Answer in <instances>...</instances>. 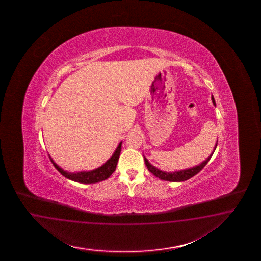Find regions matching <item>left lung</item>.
<instances>
[{
    "mask_svg": "<svg viewBox=\"0 0 261 261\" xmlns=\"http://www.w3.org/2000/svg\"><path fill=\"white\" fill-rule=\"evenodd\" d=\"M213 102L215 105V101H214V96H212ZM217 144L215 145L216 148ZM215 150V149H214ZM214 153H212V155L208 158L205 160V162H203L202 164H200L199 166H194L192 168H189V169H185V170H181V171H175V172H164L162 170H159L158 168H156L155 166L150 165V163L147 161V159L144 157V163L146 165L147 169L150 171L151 173L155 175L156 177H158L159 179L164 180V181H169V182H182V181H187L190 178H192L193 176H195L196 174L199 173L204 167L205 165L207 164V162L211 160L212 156Z\"/></svg>",
    "mask_w": 261,
    "mask_h": 261,
    "instance_id": "8db88e82",
    "label": "left lung"
}]
</instances>
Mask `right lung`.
<instances>
[{
  "label": "right lung",
  "instance_id": "right-lung-1",
  "mask_svg": "<svg viewBox=\"0 0 261 261\" xmlns=\"http://www.w3.org/2000/svg\"><path fill=\"white\" fill-rule=\"evenodd\" d=\"M121 151V142L119 143L118 148L111 157L102 166L96 168L95 170L88 171V172H77V173H71L64 171L62 168L56 165V163L53 161V159L49 157L53 165L55 166L56 169L63 175L64 177L70 179L71 181L74 182H81V184H95V182H102L104 180L108 179L112 173L116 170V167L118 165L119 161V154Z\"/></svg>",
  "mask_w": 261,
  "mask_h": 261
}]
</instances>
